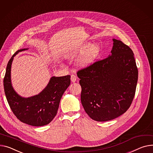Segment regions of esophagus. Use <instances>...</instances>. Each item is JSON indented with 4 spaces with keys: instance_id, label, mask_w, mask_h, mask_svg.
<instances>
[{
    "instance_id": "esophagus-1",
    "label": "esophagus",
    "mask_w": 153,
    "mask_h": 153,
    "mask_svg": "<svg viewBox=\"0 0 153 153\" xmlns=\"http://www.w3.org/2000/svg\"><path fill=\"white\" fill-rule=\"evenodd\" d=\"M77 80V77L74 74H72L71 76V81L72 82H75Z\"/></svg>"
}]
</instances>
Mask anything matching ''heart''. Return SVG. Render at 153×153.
<instances>
[{
  "label": "heart",
  "instance_id": "1",
  "mask_svg": "<svg viewBox=\"0 0 153 153\" xmlns=\"http://www.w3.org/2000/svg\"><path fill=\"white\" fill-rule=\"evenodd\" d=\"M100 52L101 47L98 44L86 42L70 51L66 56L73 59L80 55L77 61L76 65L80 68H86L96 62Z\"/></svg>",
  "mask_w": 153,
  "mask_h": 153
}]
</instances>
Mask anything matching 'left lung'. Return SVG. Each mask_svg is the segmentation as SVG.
I'll return each mask as SVG.
<instances>
[{
  "mask_svg": "<svg viewBox=\"0 0 153 153\" xmlns=\"http://www.w3.org/2000/svg\"><path fill=\"white\" fill-rule=\"evenodd\" d=\"M108 58L79 71L81 103L89 117L105 122L123 114L130 106L138 81V69L131 48L113 39Z\"/></svg>",
  "mask_w": 153,
  "mask_h": 153,
  "instance_id": "1",
  "label": "left lung"
}]
</instances>
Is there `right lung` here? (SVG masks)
Listing matches in <instances>:
<instances>
[{"label": "right lung", "mask_w": 153, "mask_h": 153, "mask_svg": "<svg viewBox=\"0 0 153 153\" xmlns=\"http://www.w3.org/2000/svg\"><path fill=\"white\" fill-rule=\"evenodd\" d=\"M27 49L18 50L9 60L4 79V91L10 108L20 121L32 126H43L48 124L56 115L60 100L71 84V76H53L39 94L27 98L20 96L12 86V64L19 52Z\"/></svg>", "instance_id": "obj_1"}]
</instances>
